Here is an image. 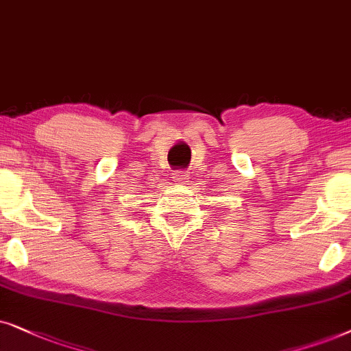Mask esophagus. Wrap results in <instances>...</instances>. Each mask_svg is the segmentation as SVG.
Returning <instances> with one entry per match:
<instances>
[{
  "label": "esophagus",
  "mask_w": 351,
  "mask_h": 351,
  "mask_svg": "<svg viewBox=\"0 0 351 351\" xmlns=\"http://www.w3.org/2000/svg\"><path fill=\"white\" fill-rule=\"evenodd\" d=\"M171 178H173V181H175V183H188L189 175L186 171H175L171 175Z\"/></svg>",
  "instance_id": "obj_1"
}]
</instances>
